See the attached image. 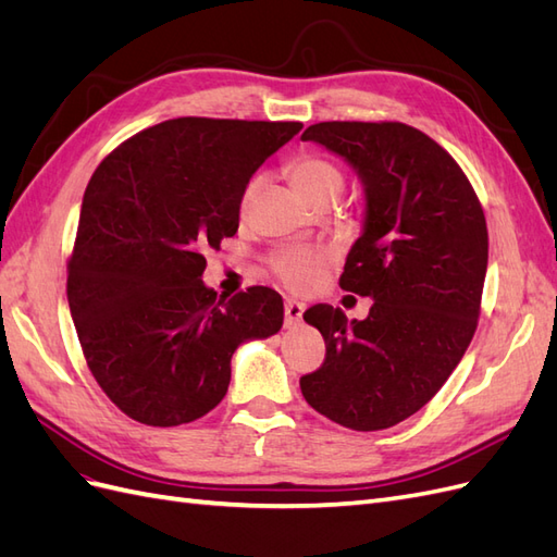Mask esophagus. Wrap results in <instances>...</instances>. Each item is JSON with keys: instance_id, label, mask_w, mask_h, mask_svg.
Instances as JSON below:
<instances>
[{"instance_id": "obj_1", "label": "esophagus", "mask_w": 557, "mask_h": 557, "mask_svg": "<svg viewBox=\"0 0 557 557\" xmlns=\"http://www.w3.org/2000/svg\"><path fill=\"white\" fill-rule=\"evenodd\" d=\"M301 315H305V305L295 299H285V327H295Z\"/></svg>"}]
</instances>
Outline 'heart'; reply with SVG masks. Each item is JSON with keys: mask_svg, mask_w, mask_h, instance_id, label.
I'll list each match as a JSON object with an SVG mask.
<instances>
[{"mask_svg": "<svg viewBox=\"0 0 557 557\" xmlns=\"http://www.w3.org/2000/svg\"><path fill=\"white\" fill-rule=\"evenodd\" d=\"M290 178L295 188L305 195L309 201L323 199V197H339L344 188V174L339 166L332 164L325 158L318 156H299L290 162ZM258 188V178H250L242 193V209L248 207V201ZM327 262V252L311 246H283L269 256V269L274 276L295 293L307 290L309 285L323 272Z\"/></svg>", "mask_w": 557, "mask_h": 557, "instance_id": "1", "label": "heart"}]
</instances>
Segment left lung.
I'll return each instance as SVG.
<instances>
[{
	"label": "left lung",
	"instance_id": "8db88e82",
	"mask_svg": "<svg viewBox=\"0 0 557 557\" xmlns=\"http://www.w3.org/2000/svg\"><path fill=\"white\" fill-rule=\"evenodd\" d=\"M352 166L364 223L339 285L364 320L315 305L325 362L299 379L311 407L358 432L401 423L436 395L476 332L487 269L479 197L446 150L404 123H318L301 134Z\"/></svg>",
	"mask_w": 557,
	"mask_h": 557
}]
</instances>
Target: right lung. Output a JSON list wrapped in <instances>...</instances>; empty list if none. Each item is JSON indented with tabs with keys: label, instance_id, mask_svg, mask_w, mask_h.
Wrapping results in <instances>:
<instances>
[{
	"label": "right lung",
	"instance_id": "right-lung-1",
	"mask_svg": "<svg viewBox=\"0 0 557 557\" xmlns=\"http://www.w3.org/2000/svg\"><path fill=\"white\" fill-rule=\"evenodd\" d=\"M301 123L174 117L97 166L83 195L66 299L83 356L117 409L174 428L227 393L232 356L283 325L276 290L218 299L205 250L239 227L242 193Z\"/></svg>",
	"mask_w": 557,
	"mask_h": 557
}]
</instances>
